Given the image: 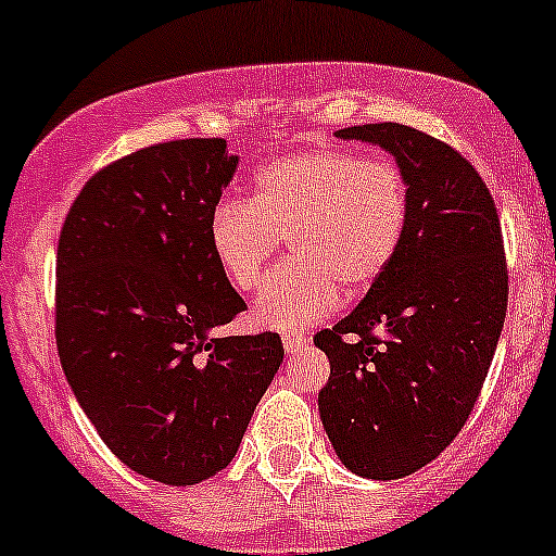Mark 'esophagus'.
Returning a JSON list of instances; mask_svg holds the SVG:
<instances>
[{"mask_svg":"<svg viewBox=\"0 0 556 556\" xmlns=\"http://www.w3.org/2000/svg\"><path fill=\"white\" fill-rule=\"evenodd\" d=\"M282 344H285V352H288V355H295V352H304L306 346H309V336H304V333H285Z\"/></svg>","mask_w":556,"mask_h":556,"instance_id":"esophagus-1","label":"esophagus"}]
</instances>
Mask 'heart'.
Returning a JSON list of instances; mask_svg holds the SVG:
<instances>
[{
	"mask_svg": "<svg viewBox=\"0 0 556 556\" xmlns=\"http://www.w3.org/2000/svg\"><path fill=\"white\" fill-rule=\"evenodd\" d=\"M408 177L390 155L309 148L255 174V193L223 199L210 244L228 282L252 293L285 242L295 261L263 285L252 319L263 328H304L346 293H366L401 250L408 226Z\"/></svg>",
	"mask_w": 556,
	"mask_h": 556,
	"instance_id": "obj_1",
	"label": "heart"
}]
</instances>
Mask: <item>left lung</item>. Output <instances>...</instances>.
Instances as JSON below:
<instances>
[{"label":"left lung","mask_w":556,"mask_h":556,"mask_svg":"<svg viewBox=\"0 0 556 556\" xmlns=\"http://www.w3.org/2000/svg\"><path fill=\"white\" fill-rule=\"evenodd\" d=\"M339 137L390 150L412 204L387 271L314 336L330 361L319 417L352 473L403 479L457 439L484 387L508 306L501 217L470 161L430 134L366 123Z\"/></svg>","instance_id":"obj_1"}]
</instances>
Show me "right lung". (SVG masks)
I'll use <instances>...</instances> for the list:
<instances>
[{"label": "right lung", "mask_w": 556, "mask_h": 556, "mask_svg": "<svg viewBox=\"0 0 556 556\" xmlns=\"http://www.w3.org/2000/svg\"><path fill=\"white\" fill-rule=\"evenodd\" d=\"M239 159L172 139L83 185L55 252V344L77 403L121 463L199 484L237 454L285 350L212 330L247 309L217 266L210 217Z\"/></svg>", "instance_id": "right-lung-1"}]
</instances>
